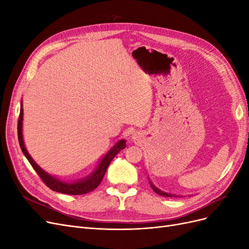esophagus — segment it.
<instances>
[{"mask_svg":"<svg viewBox=\"0 0 249 249\" xmlns=\"http://www.w3.org/2000/svg\"><path fill=\"white\" fill-rule=\"evenodd\" d=\"M132 139L134 140V141H136V140H138L139 138H140V134L139 133H137V132H134L133 134H132Z\"/></svg>","mask_w":249,"mask_h":249,"instance_id":"obj_1","label":"esophagus"}]
</instances>
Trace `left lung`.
<instances>
[{
    "mask_svg": "<svg viewBox=\"0 0 249 249\" xmlns=\"http://www.w3.org/2000/svg\"><path fill=\"white\" fill-rule=\"evenodd\" d=\"M148 182H149V185H150V187H152V189L157 193V194H159V195H161V196H164V197H178V195H175V194H170V193H167V192H164V191H162V190H160V189H158V188L152 183V180H150L149 178H148Z\"/></svg>",
    "mask_w": 249,
    "mask_h": 249,
    "instance_id": "obj_1",
    "label": "left lung"
}]
</instances>
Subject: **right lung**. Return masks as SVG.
<instances>
[{
    "mask_svg": "<svg viewBox=\"0 0 249 249\" xmlns=\"http://www.w3.org/2000/svg\"><path fill=\"white\" fill-rule=\"evenodd\" d=\"M22 119H24V111H22V102H20V112H19V117H18V142L19 146L22 154L32 165L34 170L38 173V176L43 180V183L46 184L50 189L53 191H56L59 193H64V194H70V195H81V194H86L90 191L94 190L95 188L99 186L102 182V179L105 176V173L107 171V168L109 164L120 150L125 148V140L122 139L117 141L114 145H113L109 152L105 155L99 164L96 165L94 170L89 173V175L85 178L77 179V180H71V182H65L58 178L57 177L51 176L50 173L44 171L40 166H38L35 163V161L32 159V157L29 155L28 150L25 146L24 138H22Z\"/></svg>",
    "mask_w": 249,
    "mask_h": 249,
    "instance_id": "add662e5",
    "label": "right lung"
}]
</instances>
